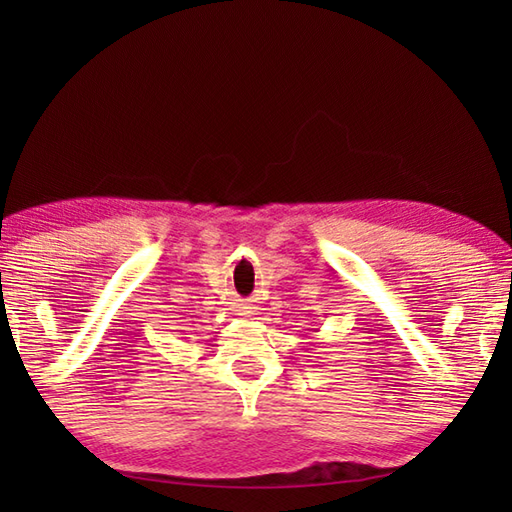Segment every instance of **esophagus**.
Segmentation results:
<instances>
[{
    "label": "esophagus",
    "mask_w": 512,
    "mask_h": 512,
    "mask_svg": "<svg viewBox=\"0 0 512 512\" xmlns=\"http://www.w3.org/2000/svg\"><path fill=\"white\" fill-rule=\"evenodd\" d=\"M250 310H253V308H248V306H242V308H239V314H253V312H250Z\"/></svg>",
    "instance_id": "34e87169"
}]
</instances>
